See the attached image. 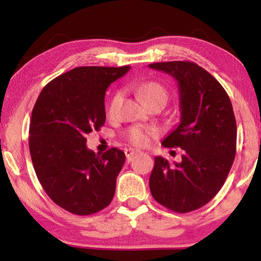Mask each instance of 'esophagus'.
<instances>
[{
    "label": "esophagus",
    "mask_w": 261,
    "mask_h": 261,
    "mask_svg": "<svg viewBox=\"0 0 261 261\" xmlns=\"http://www.w3.org/2000/svg\"><path fill=\"white\" fill-rule=\"evenodd\" d=\"M135 153H138V151H135V149H133V148H126V149H124V154H126V158L128 160H130L132 156H133Z\"/></svg>",
    "instance_id": "34e87169"
}]
</instances>
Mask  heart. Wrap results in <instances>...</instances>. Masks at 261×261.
<instances>
[{"label": "heart", "mask_w": 261, "mask_h": 261, "mask_svg": "<svg viewBox=\"0 0 261 261\" xmlns=\"http://www.w3.org/2000/svg\"><path fill=\"white\" fill-rule=\"evenodd\" d=\"M139 95L142 98V101L145 103H148L151 101H154V99H164V101H167V91L166 89L163 87L162 84L156 83V82H147V83L141 84L138 89ZM121 101V94L117 92V94L114 96L109 106V114L113 115L115 113V110L119 106ZM156 130L154 128H148V127H132L129 132H128V140L130 141V144L135 146H145L148 144L149 137L154 135Z\"/></svg>", "instance_id": "heart-1"}]
</instances>
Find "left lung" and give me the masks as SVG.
<instances>
[{
  "mask_svg": "<svg viewBox=\"0 0 261 261\" xmlns=\"http://www.w3.org/2000/svg\"><path fill=\"white\" fill-rule=\"evenodd\" d=\"M172 76L179 91L180 122L162 141L184 149L180 163L155 156L149 177L154 199L176 213L201 208L226 180L237 152V121L229 96L203 67L191 62L153 63Z\"/></svg>",
  "mask_w": 261,
  "mask_h": 261,
  "instance_id": "obj_1",
  "label": "left lung"
}]
</instances>
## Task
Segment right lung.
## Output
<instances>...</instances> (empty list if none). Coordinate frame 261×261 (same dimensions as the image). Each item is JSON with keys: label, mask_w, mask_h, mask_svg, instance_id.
<instances>
[{"label": "right lung", "mask_w": 261, "mask_h": 261, "mask_svg": "<svg viewBox=\"0 0 261 261\" xmlns=\"http://www.w3.org/2000/svg\"><path fill=\"white\" fill-rule=\"evenodd\" d=\"M130 66H81L42 89L32 112L30 152L48 197L74 215L105 209L115 194L126 155L119 148L96 154L87 134L106 122L105 96Z\"/></svg>", "instance_id": "right-lung-1"}]
</instances>
